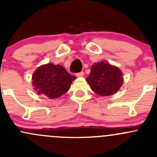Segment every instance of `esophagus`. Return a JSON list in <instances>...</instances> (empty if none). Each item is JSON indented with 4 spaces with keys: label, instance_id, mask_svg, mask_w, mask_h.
Returning a JSON list of instances; mask_svg holds the SVG:
<instances>
[{
    "label": "esophagus",
    "instance_id": "1",
    "mask_svg": "<svg viewBox=\"0 0 157 157\" xmlns=\"http://www.w3.org/2000/svg\"><path fill=\"white\" fill-rule=\"evenodd\" d=\"M83 74H84V73H83V71H80V72L77 73V74H76V75H77V77H83Z\"/></svg>",
    "mask_w": 157,
    "mask_h": 157
}]
</instances>
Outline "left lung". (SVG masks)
I'll list each match as a JSON object with an SVG mask.
<instances>
[{
    "instance_id": "8db88e82",
    "label": "left lung",
    "mask_w": 157,
    "mask_h": 157,
    "mask_svg": "<svg viewBox=\"0 0 157 157\" xmlns=\"http://www.w3.org/2000/svg\"><path fill=\"white\" fill-rule=\"evenodd\" d=\"M86 80L96 94L111 96L116 93L122 85V73L118 67L101 61L93 64Z\"/></svg>"
}]
</instances>
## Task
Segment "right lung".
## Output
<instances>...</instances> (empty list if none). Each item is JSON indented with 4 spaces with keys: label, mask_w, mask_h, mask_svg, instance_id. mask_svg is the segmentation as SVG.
Listing matches in <instances>:
<instances>
[{
    "label": "right lung",
    "mask_w": 157,
    "mask_h": 157,
    "mask_svg": "<svg viewBox=\"0 0 157 157\" xmlns=\"http://www.w3.org/2000/svg\"><path fill=\"white\" fill-rule=\"evenodd\" d=\"M75 78V76L71 75L62 66L47 64L35 71L33 83L38 94L57 99L68 91Z\"/></svg>",
    "instance_id": "1"
}]
</instances>
